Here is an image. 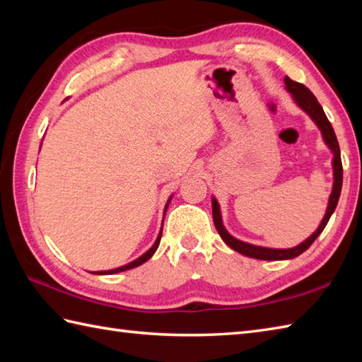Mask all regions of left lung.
<instances>
[{"label": "left lung", "mask_w": 362, "mask_h": 362, "mask_svg": "<svg viewBox=\"0 0 362 362\" xmlns=\"http://www.w3.org/2000/svg\"><path fill=\"white\" fill-rule=\"evenodd\" d=\"M284 86H286V90L294 98V101L297 103V105L300 109L305 110L306 113L310 115L311 119L316 122L317 127L320 129L322 136H324V141L328 146L329 149L333 152V175H334V182H333V189L332 194H329L328 199V206L325 211V216L322 219L320 226L317 227L316 232H314L308 240H305L303 243H300L296 247L291 249H269V247H261V245H253L249 243H244L236 240L232 235H230L224 224H222V218H221V209L216 199H211V206H213V221L214 226H216L218 233L221 235L222 241H224L228 247H232L233 250L240 252L241 255L250 257V258H257V259H269V261H276V259H291L298 257L300 253H303L310 245L317 240V236L324 232L325 226L328 224L329 218H332L333 211L336 210L337 201H339L341 196V189H342V161H341V149H339V143H337V138L334 130L332 127V122L328 121L327 115L322 109V105L317 103L316 96H314L311 91L306 88L303 83H298L296 81L289 79L288 76L284 78Z\"/></svg>", "instance_id": "obj_1"}]
</instances>
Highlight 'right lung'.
Wrapping results in <instances>:
<instances>
[{"label":"right lung","mask_w":362,"mask_h":362,"mask_svg":"<svg viewBox=\"0 0 362 362\" xmlns=\"http://www.w3.org/2000/svg\"><path fill=\"white\" fill-rule=\"evenodd\" d=\"M171 199H173V196L168 199V204H166V206H165V210L168 209V205H169V202H171ZM160 240H161V232L158 233V236H157V240H156V243H153V245L152 247L146 252V253H143V255L140 257V258H136V259H134L132 263H129V264H124V266H121V267H117V269H112V271H99V272H93V274H98V275H109V274H118V272H122V271H129V269H134V267H138L140 264H143V263H146V261H148L153 253H156V250H157V247H158V244H160Z\"/></svg>","instance_id":"1"}]
</instances>
